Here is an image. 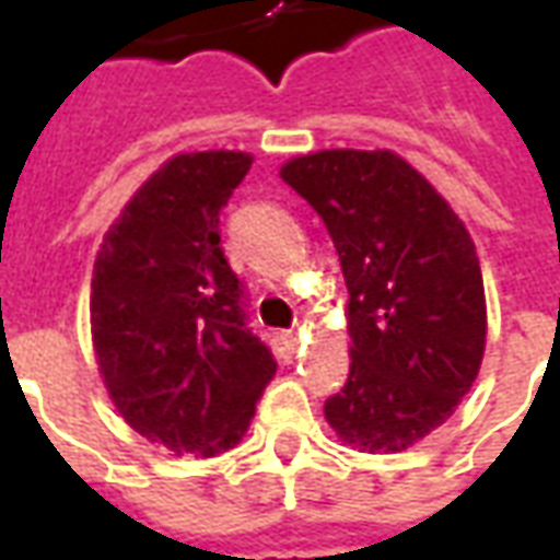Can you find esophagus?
Wrapping results in <instances>:
<instances>
[{
  "label": "esophagus",
  "mask_w": 560,
  "mask_h": 560,
  "mask_svg": "<svg viewBox=\"0 0 560 560\" xmlns=\"http://www.w3.org/2000/svg\"><path fill=\"white\" fill-rule=\"evenodd\" d=\"M284 341H288V348H296V345H300V336H296V332H284Z\"/></svg>",
  "instance_id": "1"
}]
</instances>
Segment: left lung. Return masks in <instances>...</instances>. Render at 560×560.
Instances as JSON below:
<instances>
[{
  "mask_svg": "<svg viewBox=\"0 0 560 560\" xmlns=\"http://www.w3.org/2000/svg\"><path fill=\"white\" fill-rule=\"evenodd\" d=\"M281 179L327 224L348 284L351 375L324 401L345 444L401 453L456 411L486 351L474 240L389 149H324Z\"/></svg>",
  "mask_w": 560,
  "mask_h": 560,
  "instance_id": "8db88e82",
  "label": "left lung"
}]
</instances>
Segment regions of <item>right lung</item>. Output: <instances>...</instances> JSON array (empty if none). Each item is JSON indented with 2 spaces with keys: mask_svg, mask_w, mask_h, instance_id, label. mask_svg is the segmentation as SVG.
<instances>
[{
  "mask_svg": "<svg viewBox=\"0 0 560 560\" xmlns=\"http://www.w3.org/2000/svg\"><path fill=\"white\" fill-rule=\"evenodd\" d=\"M252 155L185 152L140 185L92 272V345L116 411L176 456L240 444L276 360L248 327L219 215Z\"/></svg>",
  "mask_w": 560,
  "mask_h": 560,
  "instance_id": "right-lung-1",
  "label": "right lung"
}]
</instances>
